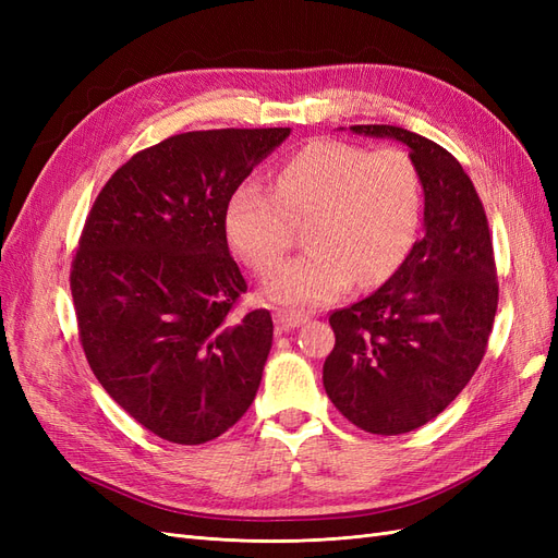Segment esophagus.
Returning <instances> with one entry per match:
<instances>
[{
    "label": "esophagus",
    "instance_id": "1",
    "mask_svg": "<svg viewBox=\"0 0 558 558\" xmlns=\"http://www.w3.org/2000/svg\"><path fill=\"white\" fill-rule=\"evenodd\" d=\"M275 324L279 332H289L300 328L302 324H307V316L305 314H298V312H277L275 314Z\"/></svg>",
    "mask_w": 558,
    "mask_h": 558
}]
</instances>
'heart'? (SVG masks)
<instances>
[{"label": "heart", "mask_w": 558, "mask_h": 558, "mask_svg": "<svg viewBox=\"0 0 558 558\" xmlns=\"http://www.w3.org/2000/svg\"><path fill=\"white\" fill-rule=\"evenodd\" d=\"M421 218V179L400 148L369 150L318 140L275 174V193L244 181L226 205L232 248L258 272L291 244L293 223H307L302 256L277 265L263 295L283 307L312 310L349 286H375L408 256Z\"/></svg>", "instance_id": "1"}]
</instances>
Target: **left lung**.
<instances>
[{"mask_svg": "<svg viewBox=\"0 0 558 558\" xmlns=\"http://www.w3.org/2000/svg\"><path fill=\"white\" fill-rule=\"evenodd\" d=\"M349 130L410 148L424 238L381 289L330 314L324 386L353 426L400 435L440 414L482 363L498 307L494 246L475 185L449 150L396 125Z\"/></svg>", "mask_w": 558, "mask_h": 558, "instance_id": "8db88e82", "label": "left lung"}]
</instances>
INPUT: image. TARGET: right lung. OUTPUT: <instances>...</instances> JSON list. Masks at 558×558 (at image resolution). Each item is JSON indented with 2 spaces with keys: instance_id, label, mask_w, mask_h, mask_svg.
Instances as JSON below:
<instances>
[{
  "instance_id": "1",
  "label": "right lung",
  "mask_w": 558,
  "mask_h": 558,
  "mask_svg": "<svg viewBox=\"0 0 558 558\" xmlns=\"http://www.w3.org/2000/svg\"><path fill=\"white\" fill-rule=\"evenodd\" d=\"M291 128L185 132L132 156L97 195L72 265L81 344L121 408L202 445L251 408L272 316L230 320L246 281L226 240L232 191Z\"/></svg>"
}]
</instances>
